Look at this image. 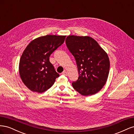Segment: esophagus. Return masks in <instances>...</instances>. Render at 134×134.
<instances>
[{
	"label": "esophagus",
	"instance_id": "1",
	"mask_svg": "<svg viewBox=\"0 0 134 134\" xmlns=\"http://www.w3.org/2000/svg\"><path fill=\"white\" fill-rule=\"evenodd\" d=\"M62 74H63V75H66V76H67V75H68V72H67V71H66L64 70V71L62 72Z\"/></svg>",
	"mask_w": 134,
	"mask_h": 134
}]
</instances>
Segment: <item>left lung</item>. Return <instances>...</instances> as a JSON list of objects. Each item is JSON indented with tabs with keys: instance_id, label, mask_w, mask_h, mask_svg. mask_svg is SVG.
<instances>
[{
	"instance_id": "obj_1",
	"label": "left lung",
	"mask_w": 134,
	"mask_h": 134,
	"mask_svg": "<svg viewBox=\"0 0 134 134\" xmlns=\"http://www.w3.org/2000/svg\"><path fill=\"white\" fill-rule=\"evenodd\" d=\"M65 42L78 67L79 77L72 83V87L84 96L96 94L108 78L110 66L108 55L89 36H68Z\"/></svg>"
}]
</instances>
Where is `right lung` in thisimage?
Segmentation results:
<instances>
[{
  "label": "right lung",
  "mask_w": 134,
  "mask_h": 134,
  "mask_svg": "<svg viewBox=\"0 0 134 134\" xmlns=\"http://www.w3.org/2000/svg\"><path fill=\"white\" fill-rule=\"evenodd\" d=\"M65 36L48 35L32 41L19 61V72L25 86L34 92L49 89L59 74L49 60L50 55L64 43Z\"/></svg>",
  "instance_id": "1"
}]
</instances>
